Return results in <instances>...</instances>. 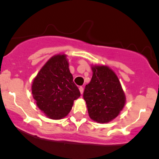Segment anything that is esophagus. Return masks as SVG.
Wrapping results in <instances>:
<instances>
[{
    "mask_svg": "<svg viewBox=\"0 0 159 159\" xmlns=\"http://www.w3.org/2000/svg\"><path fill=\"white\" fill-rule=\"evenodd\" d=\"M80 93H81V94H83V90H84V89H83V86H80Z\"/></svg>",
    "mask_w": 159,
    "mask_h": 159,
    "instance_id": "34e87169",
    "label": "esophagus"
}]
</instances>
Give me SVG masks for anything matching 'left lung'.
Masks as SVG:
<instances>
[{
    "label": "left lung",
    "instance_id": "8db88e82",
    "mask_svg": "<svg viewBox=\"0 0 159 159\" xmlns=\"http://www.w3.org/2000/svg\"><path fill=\"white\" fill-rule=\"evenodd\" d=\"M93 76L86 85L83 99L90 119L106 123L117 117L125 102V93L116 73L106 66L92 67Z\"/></svg>",
    "mask_w": 159,
    "mask_h": 159
}]
</instances>
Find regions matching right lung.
Listing matches in <instances>:
<instances>
[{
	"label": "right lung",
	"mask_w": 159,
	"mask_h": 159,
	"mask_svg": "<svg viewBox=\"0 0 159 159\" xmlns=\"http://www.w3.org/2000/svg\"><path fill=\"white\" fill-rule=\"evenodd\" d=\"M65 54L51 57L33 81L36 104L47 117L60 119L69 114L80 92L73 83Z\"/></svg>",
	"instance_id": "1"
}]
</instances>
